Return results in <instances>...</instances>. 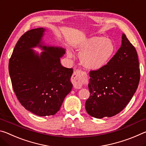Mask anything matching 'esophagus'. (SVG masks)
I'll use <instances>...</instances> for the list:
<instances>
[{"mask_svg":"<svg viewBox=\"0 0 146 146\" xmlns=\"http://www.w3.org/2000/svg\"><path fill=\"white\" fill-rule=\"evenodd\" d=\"M85 74L80 70H76L74 71L72 78H71V82H72L73 87L76 89H80L82 88L84 82Z\"/></svg>","mask_w":146,"mask_h":146,"instance_id":"obj_1","label":"esophagus"}]
</instances>
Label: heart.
I'll return each instance as SVG.
<instances>
[{
    "label": "heart",
    "mask_w": 146,
    "mask_h": 146,
    "mask_svg": "<svg viewBox=\"0 0 146 146\" xmlns=\"http://www.w3.org/2000/svg\"><path fill=\"white\" fill-rule=\"evenodd\" d=\"M81 64L89 70H98L107 64L115 52V46L110 38L96 36L83 41L77 47ZM69 57L72 56L70 51Z\"/></svg>",
    "instance_id": "heart-1"
}]
</instances>
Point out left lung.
<instances>
[{
    "label": "left lung",
    "instance_id": "obj_1",
    "mask_svg": "<svg viewBox=\"0 0 146 146\" xmlns=\"http://www.w3.org/2000/svg\"><path fill=\"white\" fill-rule=\"evenodd\" d=\"M90 95L86 111L97 118L111 117L125 108L138 88L140 78L137 51L124 33L122 44L104 67L90 71Z\"/></svg>",
    "mask_w": 146,
    "mask_h": 146
}]
</instances>
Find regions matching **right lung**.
Listing matches in <instances>:
<instances>
[{"label":"right lung","mask_w":146,"mask_h":146,"mask_svg":"<svg viewBox=\"0 0 146 146\" xmlns=\"http://www.w3.org/2000/svg\"><path fill=\"white\" fill-rule=\"evenodd\" d=\"M44 28L28 31L19 39L9 60L12 87L21 105L40 117L56 114L72 89L73 68L61 65L62 48L40 45ZM38 45L40 56L31 48Z\"/></svg>","instance_id":"add662e5"}]
</instances>
